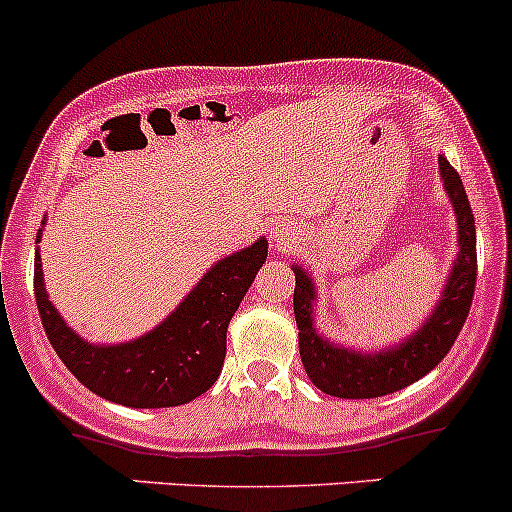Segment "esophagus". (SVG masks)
<instances>
[{"instance_id": "34e87169", "label": "esophagus", "mask_w": 512, "mask_h": 512, "mask_svg": "<svg viewBox=\"0 0 512 512\" xmlns=\"http://www.w3.org/2000/svg\"><path fill=\"white\" fill-rule=\"evenodd\" d=\"M276 236H278V241H283V236H286V231H276Z\"/></svg>"}]
</instances>
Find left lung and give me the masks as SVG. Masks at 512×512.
I'll return each mask as SVG.
<instances>
[{
    "label": "left lung",
    "instance_id": "left-lung-1",
    "mask_svg": "<svg viewBox=\"0 0 512 512\" xmlns=\"http://www.w3.org/2000/svg\"><path fill=\"white\" fill-rule=\"evenodd\" d=\"M439 172L458 221V256L431 318L404 342L389 350L355 352L325 340L313 325L315 283L303 268L293 266L300 360L320 392L342 399H372L399 392L434 370L461 333L476 291V221L461 177L444 155H439Z\"/></svg>",
    "mask_w": 512,
    "mask_h": 512
}]
</instances>
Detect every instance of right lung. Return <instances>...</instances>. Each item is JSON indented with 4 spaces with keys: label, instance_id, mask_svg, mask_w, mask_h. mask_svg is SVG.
Returning a JSON list of instances; mask_svg holds the SVG:
<instances>
[{
    "label": "right lung",
    "instance_id": "right-lung-1",
    "mask_svg": "<svg viewBox=\"0 0 512 512\" xmlns=\"http://www.w3.org/2000/svg\"><path fill=\"white\" fill-rule=\"evenodd\" d=\"M36 241H41V229ZM268 241L221 258L194 291L155 330L123 345H91L59 315L44 288L41 256H34V293L51 347L73 377L108 402L135 409L179 407L217 382L226 357V328L254 283Z\"/></svg>",
    "mask_w": 512,
    "mask_h": 512
}]
</instances>
